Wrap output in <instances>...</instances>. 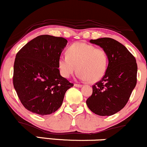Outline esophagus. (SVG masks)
Here are the masks:
<instances>
[{"label":"esophagus","mask_w":147,"mask_h":147,"mask_svg":"<svg viewBox=\"0 0 147 147\" xmlns=\"http://www.w3.org/2000/svg\"><path fill=\"white\" fill-rule=\"evenodd\" d=\"M74 86H75V87H82V85L79 84H74Z\"/></svg>","instance_id":"34e87169"}]
</instances>
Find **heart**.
<instances>
[{"label":"heart","instance_id":"b5f03b06","mask_svg":"<svg viewBox=\"0 0 147 147\" xmlns=\"http://www.w3.org/2000/svg\"><path fill=\"white\" fill-rule=\"evenodd\" d=\"M66 53L67 55L60 56L58 60L59 72L64 78H69L78 70L80 80L96 82L107 71L108 56L102 48L85 42H75L67 48Z\"/></svg>","mask_w":147,"mask_h":147}]
</instances>
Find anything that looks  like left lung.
I'll return each instance as SVG.
<instances>
[{"instance_id":"1","label":"left lung","mask_w":147,"mask_h":147,"mask_svg":"<svg viewBox=\"0 0 147 147\" xmlns=\"http://www.w3.org/2000/svg\"><path fill=\"white\" fill-rule=\"evenodd\" d=\"M90 42L106 51L109 63L102 80L92 86L93 93L86 105L98 115H113L125 107L136 86V60L124 45L112 38H98Z\"/></svg>"}]
</instances>
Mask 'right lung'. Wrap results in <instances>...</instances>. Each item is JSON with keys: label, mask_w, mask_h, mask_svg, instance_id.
Wrapping results in <instances>:
<instances>
[{"label": "right lung", "mask_w": 147, "mask_h": 147, "mask_svg": "<svg viewBox=\"0 0 147 147\" xmlns=\"http://www.w3.org/2000/svg\"><path fill=\"white\" fill-rule=\"evenodd\" d=\"M61 37L42 35L19 51L14 63L13 84L26 109L47 115L59 109L73 84L60 75L58 60L67 45Z\"/></svg>", "instance_id": "right-lung-1"}]
</instances>
